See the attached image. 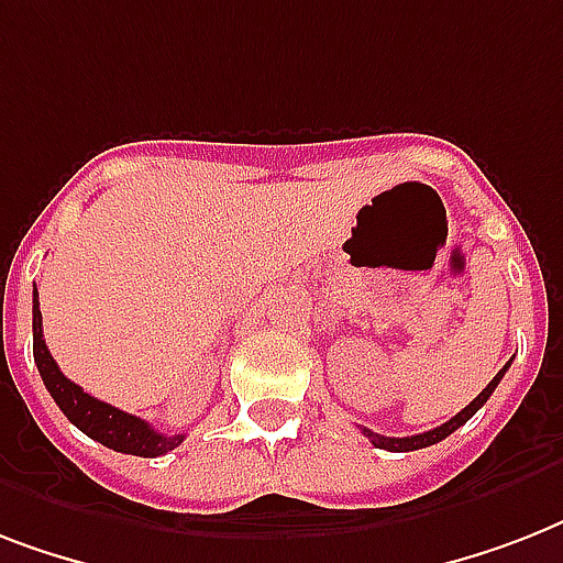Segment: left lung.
Listing matches in <instances>:
<instances>
[{
  "instance_id": "left-lung-1",
  "label": "left lung",
  "mask_w": 563,
  "mask_h": 563,
  "mask_svg": "<svg viewBox=\"0 0 563 563\" xmlns=\"http://www.w3.org/2000/svg\"><path fill=\"white\" fill-rule=\"evenodd\" d=\"M506 371H508V362L503 365V371H499V374L494 376V379H490L485 388H482L479 397H476V400H471V406H464V409L459 411L455 418H450L446 423H441V427L429 429V432H420V435H411V438H385V435H376V432H371V429H362V432L371 438V444L379 446V450H391V453H409V450H423V446H429V444H438V441H444L446 435H453L455 429L464 427V423H467V420H471L473 415H476V411L485 406V402H488V397L494 394V388L499 385V379L506 376Z\"/></svg>"
}]
</instances>
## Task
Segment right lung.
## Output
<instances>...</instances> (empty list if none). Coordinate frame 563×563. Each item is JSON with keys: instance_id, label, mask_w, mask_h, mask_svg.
<instances>
[{"instance_id": "add662e5", "label": "right lung", "mask_w": 563, "mask_h": 563, "mask_svg": "<svg viewBox=\"0 0 563 563\" xmlns=\"http://www.w3.org/2000/svg\"><path fill=\"white\" fill-rule=\"evenodd\" d=\"M31 330H34V362H37V371L46 383L52 400L60 406L66 418L73 420L75 427L81 429L84 435H90L92 441L117 450V453L128 455H143V459H154V455H163L175 450V446L184 441L187 435H163L152 423H145L143 418L136 415H128V411L110 406V402H101L99 397H92L75 385L73 379H66L57 368V362L52 360L46 342H43V316H40V300L37 289H34V309H31Z\"/></svg>"}]
</instances>
